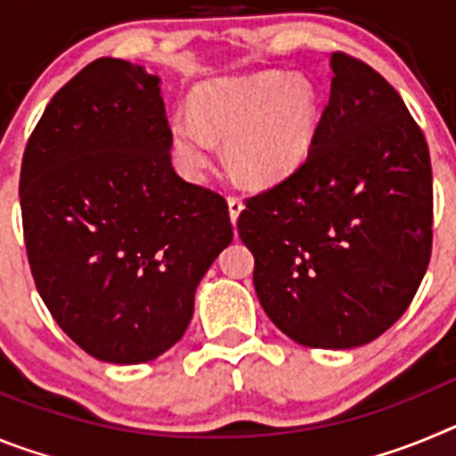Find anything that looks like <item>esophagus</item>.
<instances>
[{
  "instance_id": "34e87169",
  "label": "esophagus",
  "mask_w": 456,
  "mask_h": 456,
  "mask_svg": "<svg viewBox=\"0 0 456 456\" xmlns=\"http://www.w3.org/2000/svg\"><path fill=\"white\" fill-rule=\"evenodd\" d=\"M241 209H244V203H241V199H237V196H231V199H228V212H231L232 225H235L237 219H240Z\"/></svg>"
}]
</instances>
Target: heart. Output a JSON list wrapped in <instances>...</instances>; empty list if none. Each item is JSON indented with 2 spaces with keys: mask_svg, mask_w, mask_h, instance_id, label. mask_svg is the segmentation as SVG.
<instances>
[{
  "mask_svg": "<svg viewBox=\"0 0 456 456\" xmlns=\"http://www.w3.org/2000/svg\"><path fill=\"white\" fill-rule=\"evenodd\" d=\"M320 130V98L305 77L260 72L224 77L199 86L191 114L168 120L173 155L184 173L199 178L212 164L215 136L225 159L253 184H278L305 162Z\"/></svg>",
  "mask_w": 456,
  "mask_h": 456,
  "instance_id": "obj_1",
  "label": "heart"
}]
</instances>
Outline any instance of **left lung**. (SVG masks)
<instances>
[{"label": "left lung", "mask_w": 456, "mask_h": 456, "mask_svg": "<svg viewBox=\"0 0 456 456\" xmlns=\"http://www.w3.org/2000/svg\"><path fill=\"white\" fill-rule=\"evenodd\" d=\"M305 162L247 200L237 232L269 320L304 347L352 349L388 331L432 256L429 148L400 93L336 52Z\"/></svg>", "instance_id": "obj_1"}]
</instances>
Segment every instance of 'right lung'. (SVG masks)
<instances>
[{
  "instance_id": "1",
  "label": "right lung",
  "mask_w": 456,
  "mask_h": 456,
  "mask_svg": "<svg viewBox=\"0 0 456 456\" xmlns=\"http://www.w3.org/2000/svg\"><path fill=\"white\" fill-rule=\"evenodd\" d=\"M162 79L98 59L45 107L20 171L24 244L52 317L104 363L162 356L232 241L219 193L173 171Z\"/></svg>"
}]
</instances>
